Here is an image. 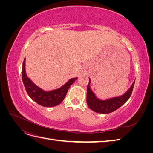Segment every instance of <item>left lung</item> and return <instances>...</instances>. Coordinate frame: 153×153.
I'll use <instances>...</instances> for the list:
<instances>
[{"instance_id": "1", "label": "left lung", "mask_w": 153, "mask_h": 153, "mask_svg": "<svg viewBox=\"0 0 153 153\" xmlns=\"http://www.w3.org/2000/svg\"><path fill=\"white\" fill-rule=\"evenodd\" d=\"M90 83L91 79H89V82L88 84L87 89V103L88 106L92 110L97 113L106 114L112 112L121 107L130 98L133 89V86L135 84V81L128 91L123 95L106 100H101L97 98L94 92L91 89Z\"/></svg>"}]
</instances>
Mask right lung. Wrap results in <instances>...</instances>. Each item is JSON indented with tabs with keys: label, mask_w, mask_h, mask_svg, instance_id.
Segmentation results:
<instances>
[{
	"label": "right lung",
	"mask_w": 153,
	"mask_h": 153,
	"mask_svg": "<svg viewBox=\"0 0 153 153\" xmlns=\"http://www.w3.org/2000/svg\"><path fill=\"white\" fill-rule=\"evenodd\" d=\"M25 59L23 62L22 69V80L24 87L30 98L36 102L45 107H52L59 105L65 98L69 88L73 84L77 78H73L57 89L51 91H45L36 85L27 76L25 69Z\"/></svg>",
	"instance_id": "add662e5"
}]
</instances>
